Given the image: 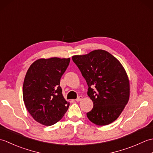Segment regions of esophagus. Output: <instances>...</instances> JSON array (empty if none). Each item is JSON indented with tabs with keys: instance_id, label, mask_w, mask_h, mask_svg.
<instances>
[{
	"instance_id": "obj_1",
	"label": "esophagus",
	"mask_w": 153,
	"mask_h": 153,
	"mask_svg": "<svg viewBox=\"0 0 153 153\" xmlns=\"http://www.w3.org/2000/svg\"><path fill=\"white\" fill-rule=\"evenodd\" d=\"M82 99H83V97H82V96H79V97H77V98L76 99V101L79 102V101H80V100H82Z\"/></svg>"
}]
</instances>
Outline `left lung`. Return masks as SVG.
Segmentation results:
<instances>
[{
    "instance_id": "left-lung-1",
    "label": "left lung",
    "mask_w": 153,
    "mask_h": 153,
    "mask_svg": "<svg viewBox=\"0 0 153 153\" xmlns=\"http://www.w3.org/2000/svg\"><path fill=\"white\" fill-rule=\"evenodd\" d=\"M85 78L87 95L93 108L87 113L91 122L98 126L110 124L118 118L129 98V81L118 59L104 50L72 56Z\"/></svg>"
}]
</instances>
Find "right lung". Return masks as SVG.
<instances>
[{
	"label": "right lung",
	"mask_w": 153,
	"mask_h": 153,
	"mask_svg": "<svg viewBox=\"0 0 153 153\" xmlns=\"http://www.w3.org/2000/svg\"><path fill=\"white\" fill-rule=\"evenodd\" d=\"M70 58H40L32 64L25 75L23 99L29 113L41 124L49 126L60 120L70 103L64 99L60 78Z\"/></svg>",
	"instance_id": "1"
}]
</instances>
